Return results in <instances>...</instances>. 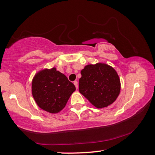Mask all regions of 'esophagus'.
I'll return each mask as SVG.
<instances>
[{
	"instance_id": "esophagus-1",
	"label": "esophagus",
	"mask_w": 155,
	"mask_h": 155,
	"mask_svg": "<svg viewBox=\"0 0 155 155\" xmlns=\"http://www.w3.org/2000/svg\"><path fill=\"white\" fill-rule=\"evenodd\" d=\"M74 84L75 85L76 88L78 89V82H77V81H74Z\"/></svg>"
}]
</instances>
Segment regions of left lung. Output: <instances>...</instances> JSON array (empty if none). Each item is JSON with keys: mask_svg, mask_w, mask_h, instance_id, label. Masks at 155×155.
Returning <instances> with one entry per match:
<instances>
[{"mask_svg": "<svg viewBox=\"0 0 155 155\" xmlns=\"http://www.w3.org/2000/svg\"><path fill=\"white\" fill-rule=\"evenodd\" d=\"M81 74L80 93L95 107H107L118 97L120 81L116 71L110 66L104 63L88 64Z\"/></svg>", "mask_w": 155, "mask_h": 155, "instance_id": "left-lung-1", "label": "left lung"}]
</instances>
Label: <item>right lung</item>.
I'll return each mask as SVG.
<instances>
[{"mask_svg":"<svg viewBox=\"0 0 155 155\" xmlns=\"http://www.w3.org/2000/svg\"><path fill=\"white\" fill-rule=\"evenodd\" d=\"M75 90L74 85L55 68L39 71L32 82V94L37 104L51 114L64 108Z\"/></svg>","mask_w":155,"mask_h":155,"instance_id":"obj_1","label":"right lung"}]
</instances>
